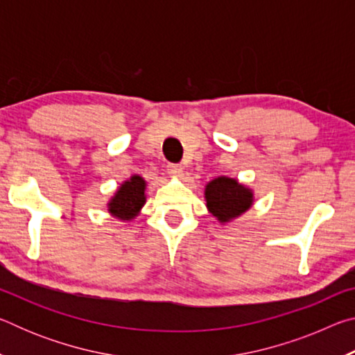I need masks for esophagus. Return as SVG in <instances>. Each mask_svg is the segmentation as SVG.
<instances>
[{
    "label": "esophagus",
    "instance_id": "esophagus-1",
    "mask_svg": "<svg viewBox=\"0 0 355 355\" xmlns=\"http://www.w3.org/2000/svg\"><path fill=\"white\" fill-rule=\"evenodd\" d=\"M167 173L172 177H182L183 175V167L180 164H167Z\"/></svg>",
    "mask_w": 355,
    "mask_h": 355
}]
</instances>
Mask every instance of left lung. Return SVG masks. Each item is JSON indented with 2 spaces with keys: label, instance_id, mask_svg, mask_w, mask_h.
Here are the masks:
<instances>
[{
  "label": "left lung",
  "instance_id": "8db88e82",
  "mask_svg": "<svg viewBox=\"0 0 355 355\" xmlns=\"http://www.w3.org/2000/svg\"><path fill=\"white\" fill-rule=\"evenodd\" d=\"M205 199L209 213L220 222H228L248 211L254 194L235 178L218 177L207 184Z\"/></svg>",
  "mask_w": 355,
  "mask_h": 355
}]
</instances>
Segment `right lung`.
Returning <instances> with one entry per match:
<instances>
[{
    "mask_svg": "<svg viewBox=\"0 0 355 355\" xmlns=\"http://www.w3.org/2000/svg\"><path fill=\"white\" fill-rule=\"evenodd\" d=\"M146 203V182L139 175H133L120 186L110 202V213L119 219L130 220L139 213Z\"/></svg>",
    "mask_w": 355,
    "mask_h": 355,
    "instance_id": "1",
    "label": "right lung"
}]
</instances>
